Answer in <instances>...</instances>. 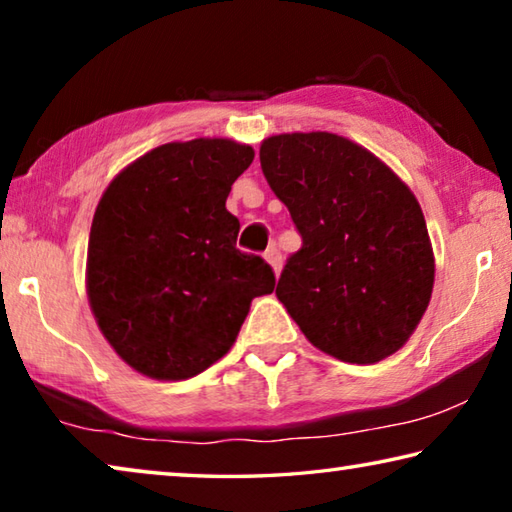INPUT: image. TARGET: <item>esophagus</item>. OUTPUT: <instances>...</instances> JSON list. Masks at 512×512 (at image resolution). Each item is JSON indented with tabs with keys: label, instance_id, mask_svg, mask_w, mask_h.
Returning a JSON list of instances; mask_svg holds the SVG:
<instances>
[{
	"label": "esophagus",
	"instance_id": "obj_1",
	"mask_svg": "<svg viewBox=\"0 0 512 512\" xmlns=\"http://www.w3.org/2000/svg\"><path fill=\"white\" fill-rule=\"evenodd\" d=\"M266 262L271 264V268H273V273L275 275H280V271H282V255H280V250L277 248H271V250H266Z\"/></svg>",
	"mask_w": 512,
	"mask_h": 512
}]
</instances>
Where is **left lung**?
Returning <instances> with one entry per match:
<instances>
[{"mask_svg":"<svg viewBox=\"0 0 512 512\" xmlns=\"http://www.w3.org/2000/svg\"><path fill=\"white\" fill-rule=\"evenodd\" d=\"M259 162L302 237L277 300L329 357H391L427 311L436 275L418 198L375 153L334 133L271 135Z\"/></svg>","mask_w":512,"mask_h":512,"instance_id":"8db88e82","label":"left lung"}]
</instances>
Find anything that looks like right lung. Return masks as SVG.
I'll return each mask as SVG.
<instances>
[{
	"instance_id": "add662e5",
	"label": "right lung",
	"mask_w": 512,
	"mask_h": 512,
	"mask_svg": "<svg viewBox=\"0 0 512 512\" xmlns=\"http://www.w3.org/2000/svg\"><path fill=\"white\" fill-rule=\"evenodd\" d=\"M253 158V146L225 137L169 142L103 192L85 289L101 334L142 375L180 381L210 368L253 298L273 293L271 266L235 248L239 221L225 210Z\"/></svg>"
}]
</instances>
